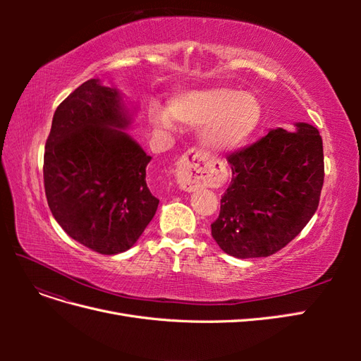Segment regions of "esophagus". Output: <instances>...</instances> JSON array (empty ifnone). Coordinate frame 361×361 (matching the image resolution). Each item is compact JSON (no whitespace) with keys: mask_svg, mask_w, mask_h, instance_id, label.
<instances>
[{"mask_svg":"<svg viewBox=\"0 0 361 361\" xmlns=\"http://www.w3.org/2000/svg\"><path fill=\"white\" fill-rule=\"evenodd\" d=\"M176 179L179 187L188 192L204 187L207 182V164L200 152L190 150L180 158L176 167Z\"/></svg>","mask_w":361,"mask_h":361,"instance_id":"1","label":"esophagus"}]
</instances>
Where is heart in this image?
<instances>
[{"label": "heart", "instance_id": "heart-1", "mask_svg": "<svg viewBox=\"0 0 361 361\" xmlns=\"http://www.w3.org/2000/svg\"><path fill=\"white\" fill-rule=\"evenodd\" d=\"M264 110L259 97L228 87L182 90L174 93L169 108L152 105L149 117L159 128L171 129L176 120L191 128H202V145L214 154L233 152L253 135Z\"/></svg>", "mask_w": 361, "mask_h": 361}]
</instances>
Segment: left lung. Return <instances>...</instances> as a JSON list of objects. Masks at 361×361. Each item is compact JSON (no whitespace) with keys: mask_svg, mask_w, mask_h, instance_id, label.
<instances>
[{"mask_svg":"<svg viewBox=\"0 0 361 361\" xmlns=\"http://www.w3.org/2000/svg\"><path fill=\"white\" fill-rule=\"evenodd\" d=\"M232 182L221 197L212 238L238 259L267 257L297 236L318 209L324 183L319 130L277 128L227 158Z\"/></svg>","mask_w":361,"mask_h":361,"instance_id":"left-lung-1","label":"left lung"}]
</instances>
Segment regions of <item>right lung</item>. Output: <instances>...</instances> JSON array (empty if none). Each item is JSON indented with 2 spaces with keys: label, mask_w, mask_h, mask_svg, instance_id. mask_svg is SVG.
Returning a JSON list of instances; mask_svg holds the SVG:
<instances>
[{
  "label": "right lung",
  "mask_w": 361,
  "mask_h": 361,
  "mask_svg": "<svg viewBox=\"0 0 361 361\" xmlns=\"http://www.w3.org/2000/svg\"><path fill=\"white\" fill-rule=\"evenodd\" d=\"M135 108L93 78L59 106L43 157L49 209L75 241L101 255L133 247L159 200L150 192L146 155L125 129Z\"/></svg>",
  "instance_id": "obj_1"
}]
</instances>
